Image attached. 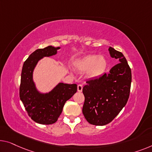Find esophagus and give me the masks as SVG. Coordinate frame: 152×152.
<instances>
[{
    "instance_id": "esophagus-1",
    "label": "esophagus",
    "mask_w": 152,
    "mask_h": 152,
    "mask_svg": "<svg viewBox=\"0 0 152 152\" xmlns=\"http://www.w3.org/2000/svg\"><path fill=\"white\" fill-rule=\"evenodd\" d=\"M77 89H78V92H82L83 91V85H78V87H77Z\"/></svg>"
}]
</instances>
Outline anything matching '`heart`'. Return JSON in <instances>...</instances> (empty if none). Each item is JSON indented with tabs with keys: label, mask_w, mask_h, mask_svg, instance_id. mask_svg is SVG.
<instances>
[{
	"label": "heart",
	"mask_w": 152,
	"mask_h": 152,
	"mask_svg": "<svg viewBox=\"0 0 152 152\" xmlns=\"http://www.w3.org/2000/svg\"><path fill=\"white\" fill-rule=\"evenodd\" d=\"M75 66L78 71L87 72L91 78H97L105 73L108 66L107 60L102 56L90 54L77 61Z\"/></svg>",
	"instance_id": "heart-1"
}]
</instances>
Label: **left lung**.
<instances>
[{"label":"left lung","instance_id":"left-lung-1","mask_svg":"<svg viewBox=\"0 0 152 152\" xmlns=\"http://www.w3.org/2000/svg\"><path fill=\"white\" fill-rule=\"evenodd\" d=\"M110 56L119 60L108 74L91 80L84 86L83 113L89 124L104 126L112 121L126 106L132 82L131 69L124 54L113 48Z\"/></svg>","mask_w":152,"mask_h":152}]
</instances>
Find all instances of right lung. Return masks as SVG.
Masks as SVG:
<instances>
[{
	"label": "right lung",
	"instance_id": "add662e5",
	"mask_svg": "<svg viewBox=\"0 0 152 152\" xmlns=\"http://www.w3.org/2000/svg\"><path fill=\"white\" fill-rule=\"evenodd\" d=\"M60 47L48 46L37 49L24 63L20 86V98L29 116L36 123L49 125L57 121L67 100L77 91L76 84L59 83L48 92L40 91L33 80V72L44 57L57 54Z\"/></svg>",
	"mask_w": 152,
	"mask_h": 152
}]
</instances>
